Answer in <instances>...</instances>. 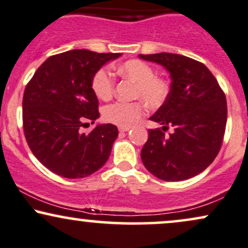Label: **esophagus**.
<instances>
[{"mask_svg": "<svg viewBox=\"0 0 248 248\" xmlns=\"http://www.w3.org/2000/svg\"><path fill=\"white\" fill-rule=\"evenodd\" d=\"M129 129H130V127H119V132H120V133L128 132Z\"/></svg>", "mask_w": 248, "mask_h": 248, "instance_id": "1", "label": "esophagus"}]
</instances>
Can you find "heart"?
<instances>
[{
	"label": "heart",
	"mask_w": 248,
	"mask_h": 248,
	"mask_svg": "<svg viewBox=\"0 0 248 248\" xmlns=\"http://www.w3.org/2000/svg\"><path fill=\"white\" fill-rule=\"evenodd\" d=\"M114 71L119 76L135 83L133 89V98L141 100L132 103L116 101L107 105L103 111V116L107 122L120 127H129L145 113L143 101L148 106L157 108L168 100L171 92V85L163 76L155 75L154 68L150 64L141 60L133 59L115 65ZM91 88L99 99H111L115 88L112 74L105 68L95 71L91 79Z\"/></svg>",
	"instance_id": "1"
}]
</instances>
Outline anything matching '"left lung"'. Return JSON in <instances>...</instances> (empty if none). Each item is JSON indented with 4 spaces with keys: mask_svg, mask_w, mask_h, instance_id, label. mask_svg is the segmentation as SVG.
<instances>
[{
    "mask_svg": "<svg viewBox=\"0 0 248 248\" xmlns=\"http://www.w3.org/2000/svg\"><path fill=\"white\" fill-rule=\"evenodd\" d=\"M139 56L170 73L171 92L150 120L163 124V129L174 128L169 136L159 128L149 129L142 162L165 181L195 177L214 162L222 147L228 118L224 92L211 71L196 60L172 53Z\"/></svg>",
    "mask_w": 248,
    "mask_h": 248,
    "instance_id": "left-lung-1",
    "label": "left lung"
}]
</instances>
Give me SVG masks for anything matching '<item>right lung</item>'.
Returning a JSON list of instances; mask_svg holds the SVG:
<instances>
[{
    "label": "right lung",
    "mask_w": 248,
    "mask_h": 248,
    "mask_svg": "<svg viewBox=\"0 0 248 248\" xmlns=\"http://www.w3.org/2000/svg\"><path fill=\"white\" fill-rule=\"evenodd\" d=\"M121 53L73 49L49 56L34 73L23 97L24 135L32 154L61 177L84 178L108 159L118 128L98 124L89 134L80 127L99 118L91 88L94 73Z\"/></svg>",
    "instance_id": "right-lung-1"
}]
</instances>
